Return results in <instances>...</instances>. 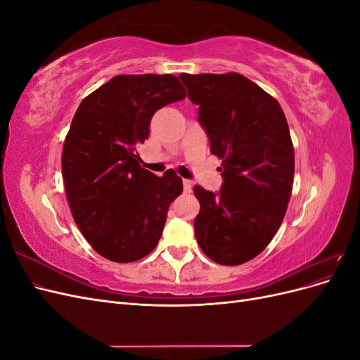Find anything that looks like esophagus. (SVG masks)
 I'll return each instance as SVG.
<instances>
[{"label":"esophagus","mask_w":360,"mask_h":360,"mask_svg":"<svg viewBox=\"0 0 360 360\" xmlns=\"http://www.w3.org/2000/svg\"><path fill=\"white\" fill-rule=\"evenodd\" d=\"M183 188H184V191H186V192H191L192 191V181L184 179L183 180Z\"/></svg>","instance_id":"1"}]
</instances>
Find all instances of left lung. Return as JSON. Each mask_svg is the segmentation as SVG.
I'll use <instances>...</instances> for the list:
<instances>
[{"instance_id": "obj_1", "label": "left lung", "mask_w": 360, "mask_h": 360, "mask_svg": "<svg viewBox=\"0 0 360 360\" xmlns=\"http://www.w3.org/2000/svg\"><path fill=\"white\" fill-rule=\"evenodd\" d=\"M180 79L200 106L210 153L222 159L219 193L193 186L201 205L195 237L214 263L243 264L263 252L287 212L294 177L287 118L275 97L240 73Z\"/></svg>"}]
</instances>
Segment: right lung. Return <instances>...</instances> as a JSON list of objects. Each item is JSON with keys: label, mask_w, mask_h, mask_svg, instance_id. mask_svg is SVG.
Masks as SVG:
<instances>
[{"label": "right lung", "mask_w": 360, "mask_h": 360, "mask_svg": "<svg viewBox=\"0 0 360 360\" xmlns=\"http://www.w3.org/2000/svg\"><path fill=\"white\" fill-rule=\"evenodd\" d=\"M186 97L174 75H118L81 102L64 139L61 171L73 219L97 254L132 263L153 250L169 204L183 191L174 171L139 165L136 146L153 114Z\"/></svg>", "instance_id": "right-lung-1"}]
</instances>
